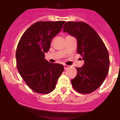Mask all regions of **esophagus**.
Listing matches in <instances>:
<instances>
[{"instance_id": "1", "label": "esophagus", "mask_w": 120, "mask_h": 120, "mask_svg": "<svg viewBox=\"0 0 120 120\" xmlns=\"http://www.w3.org/2000/svg\"><path fill=\"white\" fill-rule=\"evenodd\" d=\"M64 70H67L68 68H69V66H67V65H64Z\"/></svg>"}]
</instances>
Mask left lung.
Segmentation results:
<instances>
[{
  "label": "left lung",
  "instance_id": "left-lung-1",
  "mask_svg": "<svg viewBox=\"0 0 120 120\" xmlns=\"http://www.w3.org/2000/svg\"><path fill=\"white\" fill-rule=\"evenodd\" d=\"M77 41V53L85 61L76 68L77 75L71 80L74 89L82 94H89L101 86L107 76L110 59L107 49L93 28L83 22H68L63 27Z\"/></svg>",
  "mask_w": 120,
  "mask_h": 120
}]
</instances>
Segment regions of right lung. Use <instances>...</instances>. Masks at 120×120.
I'll use <instances>...</instances> for the list:
<instances>
[{
  "instance_id": "right-lung-1",
  "label": "right lung",
  "mask_w": 120,
  "mask_h": 120,
  "mask_svg": "<svg viewBox=\"0 0 120 120\" xmlns=\"http://www.w3.org/2000/svg\"><path fill=\"white\" fill-rule=\"evenodd\" d=\"M64 21L38 22L26 30L19 40L16 52L17 68L31 89L41 94L53 91L64 66L45 59L51 41L62 29Z\"/></svg>"
}]
</instances>
